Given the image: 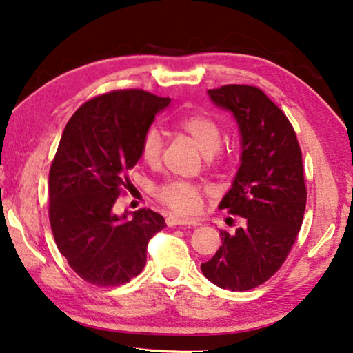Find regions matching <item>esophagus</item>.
Segmentation results:
<instances>
[{
  "instance_id": "1",
  "label": "esophagus",
  "mask_w": 353,
  "mask_h": 353,
  "mask_svg": "<svg viewBox=\"0 0 353 353\" xmlns=\"http://www.w3.org/2000/svg\"><path fill=\"white\" fill-rule=\"evenodd\" d=\"M166 225L170 228H174V226H190V225H196L194 221H188V220H183V218L177 216V215H170L166 218Z\"/></svg>"
}]
</instances>
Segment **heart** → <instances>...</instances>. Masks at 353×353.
<instances>
[{
	"label": "heart",
	"mask_w": 353,
	"mask_h": 353,
	"mask_svg": "<svg viewBox=\"0 0 353 353\" xmlns=\"http://www.w3.org/2000/svg\"><path fill=\"white\" fill-rule=\"evenodd\" d=\"M179 132L192 138L198 148L207 154V160L214 161L221 157V127L218 122L204 113H188L179 116L174 121ZM163 139L157 128L150 127L141 138L139 157L149 166H157L161 160ZM155 196L171 210L182 215H194L203 205L204 188L198 183L185 181H168L155 188Z\"/></svg>",
	"instance_id": "heart-1"
}]
</instances>
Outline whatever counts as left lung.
<instances>
[{"mask_svg": "<svg viewBox=\"0 0 353 353\" xmlns=\"http://www.w3.org/2000/svg\"><path fill=\"white\" fill-rule=\"evenodd\" d=\"M209 96L231 111L242 137L240 168L218 205L240 226L220 231L221 247L201 270L215 286L242 292L275 275L295 243L306 207L303 161L292 124L259 88L226 85Z\"/></svg>", "mask_w": 353, "mask_h": 353, "instance_id": "obj_1", "label": "left lung"}]
</instances>
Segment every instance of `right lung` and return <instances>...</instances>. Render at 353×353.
Listing matches in <instances>:
<instances>
[{
    "label": "right lung",
    "instance_id": "obj_1",
    "mask_svg": "<svg viewBox=\"0 0 353 353\" xmlns=\"http://www.w3.org/2000/svg\"><path fill=\"white\" fill-rule=\"evenodd\" d=\"M170 97L143 89L97 96L78 108L61 137L50 166V226L69 265L86 283L119 286L141 273L148 243L166 226L150 209L133 218L114 214L130 187L127 172L139 160L141 138Z\"/></svg>",
    "mask_w": 353,
    "mask_h": 353
}]
</instances>
